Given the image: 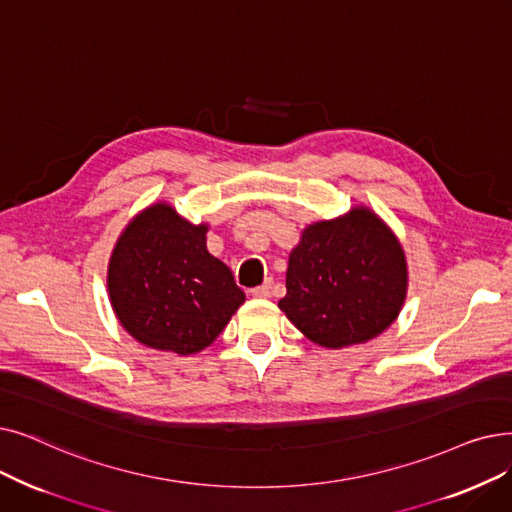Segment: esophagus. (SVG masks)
Instances as JSON below:
<instances>
[{
  "instance_id": "obj_1",
  "label": "esophagus",
  "mask_w": 512,
  "mask_h": 512,
  "mask_svg": "<svg viewBox=\"0 0 512 512\" xmlns=\"http://www.w3.org/2000/svg\"><path fill=\"white\" fill-rule=\"evenodd\" d=\"M272 286H274V280H265L261 286L251 288V295H253V297H259V299L270 297V293H272Z\"/></svg>"
}]
</instances>
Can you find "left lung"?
Here are the masks:
<instances>
[{
	"label": "left lung",
	"mask_w": 512,
	"mask_h": 512,
	"mask_svg": "<svg viewBox=\"0 0 512 512\" xmlns=\"http://www.w3.org/2000/svg\"><path fill=\"white\" fill-rule=\"evenodd\" d=\"M406 257L368 209L303 230L278 307L307 339L339 349L381 335L406 299Z\"/></svg>",
	"instance_id": "8db88e82"
}]
</instances>
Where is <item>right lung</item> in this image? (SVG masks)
Masks as SVG:
<instances>
[{
	"mask_svg": "<svg viewBox=\"0 0 512 512\" xmlns=\"http://www.w3.org/2000/svg\"><path fill=\"white\" fill-rule=\"evenodd\" d=\"M207 226L159 203L125 228L108 265V293L129 335L146 347L190 355L226 328L244 293L207 251Z\"/></svg>",
	"mask_w": 512,
	"mask_h": 512,
	"instance_id": "right-lung-1",
	"label": "right lung"
}]
</instances>
